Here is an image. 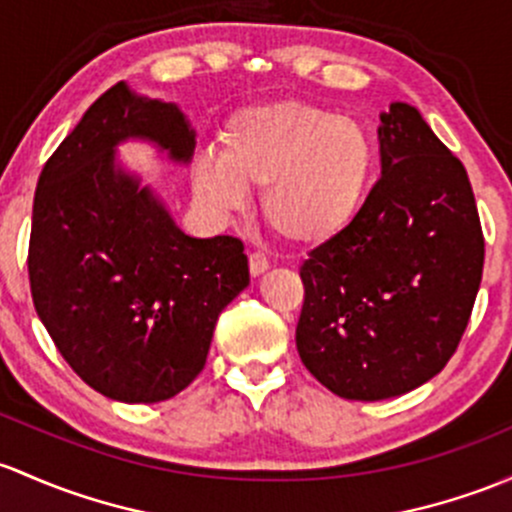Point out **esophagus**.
Returning <instances> with one entry per match:
<instances>
[{
  "label": "esophagus",
  "mask_w": 512,
  "mask_h": 512,
  "mask_svg": "<svg viewBox=\"0 0 512 512\" xmlns=\"http://www.w3.org/2000/svg\"><path fill=\"white\" fill-rule=\"evenodd\" d=\"M247 262H250V274H252V277H260V274L265 272L267 267H270V260H267L265 252H250Z\"/></svg>",
  "instance_id": "34e87169"
}]
</instances>
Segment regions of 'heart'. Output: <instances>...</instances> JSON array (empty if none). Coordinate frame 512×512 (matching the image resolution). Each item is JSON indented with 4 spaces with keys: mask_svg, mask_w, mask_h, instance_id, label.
<instances>
[{
    "mask_svg": "<svg viewBox=\"0 0 512 512\" xmlns=\"http://www.w3.org/2000/svg\"><path fill=\"white\" fill-rule=\"evenodd\" d=\"M375 144L351 117L306 102H267L235 112L220 154L196 161L201 203L230 211L245 186H262L267 225L294 245H319L353 223L373 186Z\"/></svg>",
    "mask_w": 512,
    "mask_h": 512,
    "instance_id": "heart-1",
    "label": "heart"
}]
</instances>
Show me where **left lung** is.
Here are the masks:
<instances>
[{
	"instance_id": "1",
	"label": "left lung",
	"mask_w": 512,
	"mask_h": 512,
	"mask_svg": "<svg viewBox=\"0 0 512 512\" xmlns=\"http://www.w3.org/2000/svg\"><path fill=\"white\" fill-rule=\"evenodd\" d=\"M383 174L355 220L301 265V363L346 400L405 395L444 370L481 287V218L464 164L417 110L380 115Z\"/></svg>"
}]
</instances>
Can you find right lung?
<instances>
[{"instance_id":"add662e5","label":"right lung","mask_w":512,"mask_h":512,"mask_svg":"<svg viewBox=\"0 0 512 512\" xmlns=\"http://www.w3.org/2000/svg\"><path fill=\"white\" fill-rule=\"evenodd\" d=\"M127 137L176 161L196 147L179 107L112 85L43 166L26 265L36 314L78 378L110 400L161 402L201 373L215 321L250 270L238 238H188L117 169Z\"/></svg>"}]
</instances>
